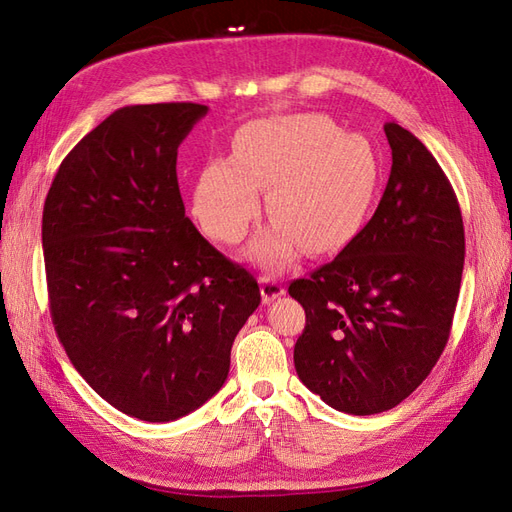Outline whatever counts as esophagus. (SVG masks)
Returning <instances> with one entry per match:
<instances>
[{"instance_id":"34e87169","label":"esophagus","mask_w":512,"mask_h":512,"mask_svg":"<svg viewBox=\"0 0 512 512\" xmlns=\"http://www.w3.org/2000/svg\"><path fill=\"white\" fill-rule=\"evenodd\" d=\"M284 292H286V288L280 280H277V277H273V275H262L260 277V294H262V301H265V303H271L273 299L282 297Z\"/></svg>"}]
</instances>
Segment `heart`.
Here are the masks:
<instances>
[{
  "label": "heart",
  "mask_w": 512,
  "mask_h": 512,
  "mask_svg": "<svg viewBox=\"0 0 512 512\" xmlns=\"http://www.w3.org/2000/svg\"><path fill=\"white\" fill-rule=\"evenodd\" d=\"M378 183V160L363 134L339 132L324 115L267 117L245 123L232 158H215L198 173L192 213L211 239L239 243L265 190L273 222L258 232L250 258L286 269L303 247L337 250L354 237Z\"/></svg>",
  "instance_id": "obj_1"
}]
</instances>
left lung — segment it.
Wrapping results in <instances>:
<instances>
[{"label": "left lung", "instance_id": "8db88e82", "mask_svg": "<svg viewBox=\"0 0 512 512\" xmlns=\"http://www.w3.org/2000/svg\"><path fill=\"white\" fill-rule=\"evenodd\" d=\"M393 166L376 213L327 265L288 286L305 309L294 367L346 414L401 404L451 335L466 237L457 196L418 138L386 123Z\"/></svg>", "mask_w": 512, "mask_h": 512}]
</instances>
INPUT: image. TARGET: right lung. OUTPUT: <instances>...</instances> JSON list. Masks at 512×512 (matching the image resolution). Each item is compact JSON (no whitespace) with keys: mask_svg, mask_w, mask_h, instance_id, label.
I'll use <instances>...</instances> for the list:
<instances>
[{"mask_svg":"<svg viewBox=\"0 0 512 512\" xmlns=\"http://www.w3.org/2000/svg\"><path fill=\"white\" fill-rule=\"evenodd\" d=\"M209 108L123 106L61 162L42 211L49 307L76 371L108 404L175 421L222 389L260 303L254 275L200 235L177 149Z\"/></svg>","mask_w":512,"mask_h":512,"instance_id":"right-lung-1","label":"right lung"}]
</instances>
